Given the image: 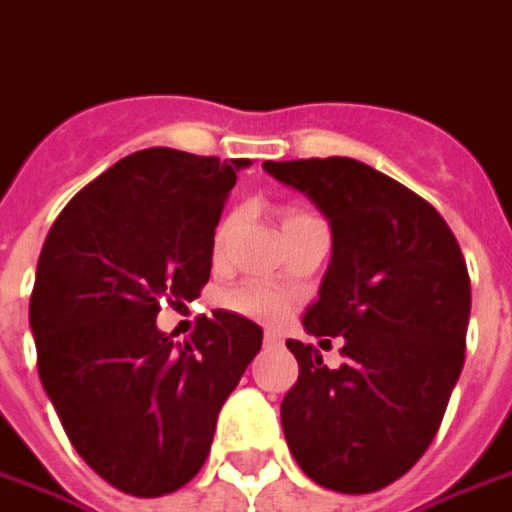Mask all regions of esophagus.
<instances>
[{
    "label": "esophagus",
    "instance_id": "1",
    "mask_svg": "<svg viewBox=\"0 0 512 512\" xmlns=\"http://www.w3.org/2000/svg\"><path fill=\"white\" fill-rule=\"evenodd\" d=\"M281 343H284V340H281L278 331H264V345H267V348H281Z\"/></svg>",
    "mask_w": 512,
    "mask_h": 512
}]
</instances>
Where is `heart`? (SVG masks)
I'll return each mask as SVG.
<instances>
[{"mask_svg": "<svg viewBox=\"0 0 512 512\" xmlns=\"http://www.w3.org/2000/svg\"><path fill=\"white\" fill-rule=\"evenodd\" d=\"M298 217H306V214H298V211H292L287 214V220H298ZM231 225L234 220H225L217 228V236H214V250H220L225 245V239L231 234ZM228 306L236 309V312H242V315L248 317H259V320H273V317L284 315V309H287V303L284 298L278 295V292L267 290V287H259V284H248V287H239V290L228 292Z\"/></svg>", "mask_w": 512, "mask_h": 512, "instance_id": "heart-1", "label": "heart"}]
</instances>
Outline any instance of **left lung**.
<instances>
[{
    "label": "left lung",
    "mask_w": 512,
    "mask_h": 512,
    "mask_svg": "<svg viewBox=\"0 0 512 512\" xmlns=\"http://www.w3.org/2000/svg\"><path fill=\"white\" fill-rule=\"evenodd\" d=\"M264 169L329 220L331 262L303 329L343 337L337 368L315 345L287 340L301 373L281 401L284 438L317 485L379 491L429 449L460 379L471 315L463 250L424 197L362 161Z\"/></svg>",
    "instance_id": "obj_1"
}]
</instances>
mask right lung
Segmentation results:
<instances>
[{"label": "right lung", "instance_id": "add662e5", "mask_svg": "<svg viewBox=\"0 0 512 512\" xmlns=\"http://www.w3.org/2000/svg\"><path fill=\"white\" fill-rule=\"evenodd\" d=\"M248 164L139 150L49 228L30 295L38 376L77 454L116 491L153 499L195 477L262 348V329L234 312L200 317L183 343L155 326L161 303L206 287L214 228Z\"/></svg>", "mask_w": 512, "mask_h": 512}]
</instances>
